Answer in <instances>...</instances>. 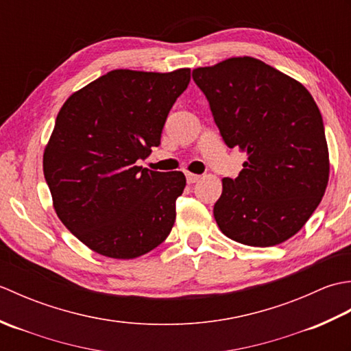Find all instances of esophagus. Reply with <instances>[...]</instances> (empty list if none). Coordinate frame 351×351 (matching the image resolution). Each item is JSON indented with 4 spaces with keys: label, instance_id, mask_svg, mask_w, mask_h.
Masks as SVG:
<instances>
[{
    "label": "esophagus",
    "instance_id": "esophagus-1",
    "mask_svg": "<svg viewBox=\"0 0 351 351\" xmlns=\"http://www.w3.org/2000/svg\"><path fill=\"white\" fill-rule=\"evenodd\" d=\"M185 176H187V182L189 184H195V182H197L199 180H200V175H195V173H185Z\"/></svg>",
    "mask_w": 351,
    "mask_h": 351
}]
</instances>
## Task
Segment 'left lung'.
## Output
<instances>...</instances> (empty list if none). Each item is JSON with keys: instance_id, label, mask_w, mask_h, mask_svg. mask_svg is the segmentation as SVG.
I'll use <instances>...</instances> for the list:
<instances>
[{"instance_id": "1", "label": "left lung", "mask_w": 351, "mask_h": 351, "mask_svg": "<svg viewBox=\"0 0 351 351\" xmlns=\"http://www.w3.org/2000/svg\"><path fill=\"white\" fill-rule=\"evenodd\" d=\"M229 147L247 154L235 180L223 178L214 219L230 240L270 247L295 235L329 182L323 117L299 81L253 57L193 69Z\"/></svg>"}]
</instances>
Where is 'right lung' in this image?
Masks as SVG:
<instances>
[{"instance_id": "obj_1", "label": "right lung", "mask_w": 351, "mask_h": 351, "mask_svg": "<svg viewBox=\"0 0 351 351\" xmlns=\"http://www.w3.org/2000/svg\"><path fill=\"white\" fill-rule=\"evenodd\" d=\"M190 69L111 71L72 93L43 152V175L63 225L102 256L134 259L160 245L176 219L182 171L137 166L160 145Z\"/></svg>"}]
</instances>
